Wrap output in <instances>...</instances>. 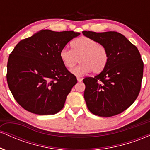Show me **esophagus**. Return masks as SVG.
Masks as SVG:
<instances>
[{
    "label": "esophagus",
    "instance_id": "34e87169",
    "mask_svg": "<svg viewBox=\"0 0 150 150\" xmlns=\"http://www.w3.org/2000/svg\"><path fill=\"white\" fill-rule=\"evenodd\" d=\"M77 81H78V82H82V77H77Z\"/></svg>",
    "mask_w": 150,
    "mask_h": 150
}]
</instances>
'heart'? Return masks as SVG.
<instances>
[{
    "mask_svg": "<svg viewBox=\"0 0 150 150\" xmlns=\"http://www.w3.org/2000/svg\"><path fill=\"white\" fill-rule=\"evenodd\" d=\"M71 49L63 48L60 51L63 64L68 69L73 68L79 59L81 64L71 70L76 76L84 74L101 73L106 68L108 61V52L104 46L87 37H81L71 42Z\"/></svg>",
    "mask_w": 150,
    "mask_h": 150,
    "instance_id": "heart-1",
    "label": "heart"
}]
</instances>
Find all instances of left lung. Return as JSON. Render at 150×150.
<instances>
[{
    "label": "left lung",
    "mask_w": 150,
    "mask_h": 150,
    "mask_svg": "<svg viewBox=\"0 0 150 150\" xmlns=\"http://www.w3.org/2000/svg\"><path fill=\"white\" fill-rule=\"evenodd\" d=\"M82 34L104 46L109 56L99 75L83 80L87 108L99 116L119 114L133 104L140 93L144 67L140 53L118 32L83 31Z\"/></svg>",
    "instance_id": "left-lung-1"
}]
</instances>
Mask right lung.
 I'll return each instance as SVG.
<instances>
[{
    "label": "right lung",
    "instance_id": "obj_1",
    "mask_svg": "<svg viewBox=\"0 0 150 150\" xmlns=\"http://www.w3.org/2000/svg\"><path fill=\"white\" fill-rule=\"evenodd\" d=\"M80 34L42 30L15 46L6 77L10 92L22 108L38 115H53L63 108L77 80L63 64L60 51Z\"/></svg>",
    "mask_w": 150,
    "mask_h": 150
}]
</instances>
